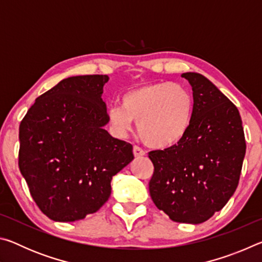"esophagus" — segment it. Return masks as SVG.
I'll return each instance as SVG.
<instances>
[{"mask_svg": "<svg viewBox=\"0 0 262 262\" xmlns=\"http://www.w3.org/2000/svg\"><path fill=\"white\" fill-rule=\"evenodd\" d=\"M133 152H134L135 157H142V156H144V155H145L144 150L141 149L140 147H137V145H134V148H133Z\"/></svg>", "mask_w": 262, "mask_h": 262, "instance_id": "1", "label": "esophagus"}]
</instances>
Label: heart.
Returning <instances> with one entry per match:
<instances>
[{
  "instance_id": "heart-1",
  "label": "heart",
  "mask_w": 262,
  "mask_h": 262,
  "mask_svg": "<svg viewBox=\"0 0 262 262\" xmlns=\"http://www.w3.org/2000/svg\"><path fill=\"white\" fill-rule=\"evenodd\" d=\"M194 100L185 86L161 82L143 84L121 97V106L108 110L111 126L126 134L137 122L140 139L151 148L165 149L184 139L192 119Z\"/></svg>"
}]
</instances>
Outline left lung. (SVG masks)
<instances>
[{"instance_id":"obj_1","label":"left lung","mask_w":262,"mask_h":262,"mask_svg":"<svg viewBox=\"0 0 262 262\" xmlns=\"http://www.w3.org/2000/svg\"><path fill=\"white\" fill-rule=\"evenodd\" d=\"M193 90V113L183 140L149 158V192L159 210L179 223L199 224L223 208L236 190L246 142L238 108L196 73L181 75Z\"/></svg>"}]
</instances>
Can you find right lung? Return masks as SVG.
Returning a JSON list of instances; mask_svg holds the SVG:
<instances>
[{"instance_id":"1","label":"right lung","mask_w":262,"mask_h":262,"mask_svg":"<svg viewBox=\"0 0 262 262\" xmlns=\"http://www.w3.org/2000/svg\"><path fill=\"white\" fill-rule=\"evenodd\" d=\"M107 81V75L62 79L35 99L19 125L20 173L53 221L83 220L100 209L112 177L134 159L130 143L104 129Z\"/></svg>"}]
</instances>
